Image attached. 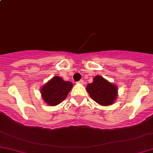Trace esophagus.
<instances>
[{"mask_svg": "<svg viewBox=\"0 0 153 153\" xmlns=\"http://www.w3.org/2000/svg\"><path fill=\"white\" fill-rule=\"evenodd\" d=\"M78 84H84V81H83V80H81V81H78Z\"/></svg>", "mask_w": 153, "mask_h": 153, "instance_id": "esophagus-1", "label": "esophagus"}]
</instances>
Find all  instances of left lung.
Listing matches in <instances>:
<instances>
[{
    "label": "left lung",
    "mask_w": 153,
    "mask_h": 153,
    "mask_svg": "<svg viewBox=\"0 0 153 153\" xmlns=\"http://www.w3.org/2000/svg\"><path fill=\"white\" fill-rule=\"evenodd\" d=\"M86 91L93 101L100 105L109 106L118 96V87L101 75L93 78V82L87 84Z\"/></svg>",
    "instance_id": "8db88e82"
}]
</instances>
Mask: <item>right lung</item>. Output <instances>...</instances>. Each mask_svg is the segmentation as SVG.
Here are the masks:
<instances>
[{
	"label": "right lung",
	"instance_id": "right-lung-1",
	"mask_svg": "<svg viewBox=\"0 0 153 153\" xmlns=\"http://www.w3.org/2000/svg\"><path fill=\"white\" fill-rule=\"evenodd\" d=\"M73 86L70 81H65L59 76H54L41 89L44 101L50 106L61 104L67 98L68 93Z\"/></svg>",
	"mask_w": 153,
	"mask_h": 153
}]
</instances>
